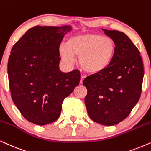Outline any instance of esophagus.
<instances>
[{"label":"esophagus","instance_id":"1","mask_svg":"<svg viewBox=\"0 0 151 151\" xmlns=\"http://www.w3.org/2000/svg\"><path fill=\"white\" fill-rule=\"evenodd\" d=\"M84 78H85V77H84V76H83V75L81 76V80H80V83H81V84H82V83H83V81Z\"/></svg>","mask_w":151,"mask_h":151}]
</instances>
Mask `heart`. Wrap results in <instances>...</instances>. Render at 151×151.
<instances>
[{"label":"heart","mask_w":151,"mask_h":151,"mask_svg":"<svg viewBox=\"0 0 151 151\" xmlns=\"http://www.w3.org/2000/svg\"><path fill=\"white\" fill-rule=\"evenodd\" d=\"M59 55L68 65L78 57L80 67L89 74H97L106 70L114 59L116 44L110 38L99 34L86 33L69 38L59 48Z\"/></svg>","instance_id":"b5f03b06"}]
</instances>
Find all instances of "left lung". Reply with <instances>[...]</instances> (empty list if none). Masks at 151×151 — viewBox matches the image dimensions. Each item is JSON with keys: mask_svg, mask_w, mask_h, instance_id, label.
<instances>
[{"mask_svg": "<svg viewBox=\"0 0 151 151\" xmlns=\"http://www.w3.org/2000/svg\"><path fill=\"white\" fill-rule=\"evenodd\" d=\"M103 30L115 42V55L106 70L83 80L88 90L85 104L91 119L113 126L125 119L139 99L144 65L139 51L127 35Z\"/></svg>", "mask_w": 151, "mask_h": 151, "instance_id": "1", "label": "left lung"}]
</instances>
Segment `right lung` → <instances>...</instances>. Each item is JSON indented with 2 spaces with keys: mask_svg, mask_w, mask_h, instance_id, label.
I'll use <instances>...</instances> for the list:
<instances>
[{
  "mask_svg": "<svg viewBox=\"0 0 151 151\" xmlns=\"http://www.w3.org/2000/svg\"><path fill=\"white\" fill-rule=\"evenodd\" d=\"M71 29L35 26L12 48L7 65L12 98L22 115L37 125L57 120L64 99L79 84V70H59L60 44Z\"/></svg>",
  "mask_w": 151,
  "mask_h": 151,
  "instance_id": "right-lung-1",
  "label": "right lung"
}]
</instances>
